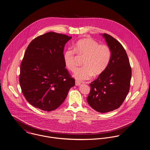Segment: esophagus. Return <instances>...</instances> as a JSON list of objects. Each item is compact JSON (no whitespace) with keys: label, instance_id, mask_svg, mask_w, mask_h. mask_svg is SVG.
Returning <instances> with one entry per match:
<instances>
[{"label":"esophagus","instance_id":"34e87169","mask_svg":"<svg viewBox=\"0 0 150 150\" xmlns=\"http://www.w3.org/2000/svg\"><path fill=\"white\" fill-rule=\"evenodd\" d=\"M75 84H76V85L79 86V85H80L81 83H80V82L78 81H77V80H76V81H75Z\"/></svg>","mask_w":150,"mask_h":150}]
</instances>
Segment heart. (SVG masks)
<instances>
[{"label": "heart", "mask_w": 150, "mask_h": 150, "mask_svg": "<svg viewBox=\"0 0 150 150\" xmlns=\"http://www.w3.org/2000/svg\"><path fill=\"white\" fill-rule=\"evenodd\" d=\"M76 54L85 57L82 62L84 67L77 69L73 76L76 80L83 81L90 79L93 74H101L105 70L110 59L111 50L107 45H100L89 37L77 41L74 50L69 48L64 53L65 65L71 71H74L77 67Z\"/></svg>", "instance_id": "1"}]
</instances>
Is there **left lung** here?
Returning a JSON list of instances; mask_svg holds the SVG:
<instances>
[{
  "label": "left lung",
  "instance_id": "left-lung-1",
  "mask_svg": "<svg viewBox=\"0 0 150 150\" xmlns=\"http://www.w3.org/2000/svg\"><path fill=\"white\" fill-rule=\"evenodd\" d=\"M103 36L110 49V59L107 68L89 84L91 91L86 100L93 109L105 113L123 104L129 91L132 71L122 44L108 34Z\"/></svg>",
  "mask_w": 150,
  "mask_h": 150
}]
</instances>
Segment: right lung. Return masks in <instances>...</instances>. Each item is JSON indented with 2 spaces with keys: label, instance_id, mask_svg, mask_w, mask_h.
Instances as JSON below:
<instances>
[{
  "label": "right lung",
  "instance_id": "add662e5",
  "mask_svg": "<svg viewBox=\"0 0 150 150\" xmlns=\"http://www.w3.org/2000/svg\"><path fill=\"white\" fill-rule=\"evenodd\" d=\"M71 38L49 32L31 41L21 64L19 83L27 101L38 109L52 111L65 101L75 85L65 68L64 49Z\"/></svg>",
  "mask_w": 150,
  "mask_h": 150
}]
</instances>
